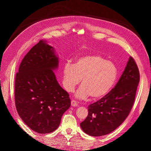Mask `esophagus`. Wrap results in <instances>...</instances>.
I'll use <instances>...</instances> for the list:
<instances>
[{
	"label": "esophagus",
	"instance_id": "obj_1",
	"mask_svg": "<svg viewBox=\"0 0 151 151\" xmlns=\"http://www.w3.org/2000/svg\"><path fill=\"white\" fill-rule=\"evenodd\" d=\"M71 106H78V103H77L76 101H74V100H72L71 101Z\"/></svg>",
	"mask_w": 151,
	"mask_h": 151
}]
</instances>
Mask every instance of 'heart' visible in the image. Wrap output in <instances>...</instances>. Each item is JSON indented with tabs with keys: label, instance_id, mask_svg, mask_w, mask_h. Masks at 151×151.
I'll return each mask as SVG.
<instances>
[{
	"label": "heart",
	"instance_id": "b5f03b06",
	"mask_svg": "<svg viewBox=\"0 0 151 151\" xmlns=\"http://www.w3.org/2000/svg\"><path fill=\"white\" fill-rule=\"evenodd\" d=\"M117 76V68L112 62L98 54L89 55L79 58L74 65L65 63L62 83L67 92L72 93L82 79L76 97L84 99L91 96L93 99H99L111 91Z\"/></svg>",
	"mask_w": 151,
	"mask_h": 151
}]
</instances>
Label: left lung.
<instances>
[{
  "instance_id": "1",
  "label": "left lung",
  "mask_w": 151,
  "mask_h": 151,
  "mask_svg": "<svg viewBox=\"0 0 151 151\" xmlns=\"http://www.w3.org/2000/svg\"><path fill=\"white\" fill-rule=\"evenodd\" d=\"M139 81V68L130 57L115 88L88 106V115L80 123L82 130L91 136L99 137L116 129L129 115Z\"/></svg>"
}]
</instances>
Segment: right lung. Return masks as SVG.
Wrapping results in <instances>:
<instances>
[{"instance_id": "add662e5", "label": "right lung", "mask_w": 151, "mask_h": 151, "mask_svg": "<svg viewBox=\"0 0 151 151\" xmlns=\"http://www.w3.org/2000/svg\"><path fill=\"white\" fill-rule=\"evenodd\" d=\"M59 60L55 50L40 40L21 63L15 79V103L25 124L39 134L54 132L70 106L69 94L58 84L54 70Z\"/></svg>"}]
</instances>
